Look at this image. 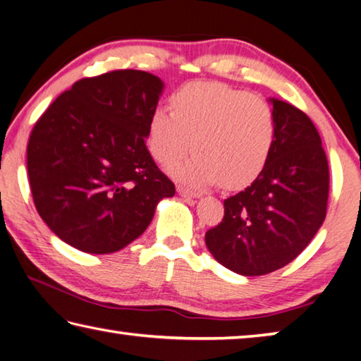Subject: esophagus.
<instances>
[{
  "label": "esophagus",
  "instance_id": "obj_1",
  "mask_svg": "<svg viewBox=\"0 0 361 361\" xmlns=\"http://www.w3.org/2000/svg\"><path fill=\"white\" fill-rule=\"evenodd\" d=\"M176 190H178V194L181 197H188V199H195V197L200 195L199 192H197V190H192V189H189L186 186H178V188H176Z\"/></svg>",
  "mask_w": 361,
  "mask_h": 361
}]
</instances>
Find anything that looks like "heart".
I'll return each instance as SVG.
<instances>
[{"instance_id":"obj_1","label":"heart","mask_w":361,"mask_h":361,"mask_svg":"<svg viewBox=\"0 0 361 361\" xmlns=\"http://www.w3.org/2000/svg\"><path fill=\"white\" fill-rule=\"evenodd\" d=\"M172 111L157 108L148 122V147L161 164L190 150L171 167L194 188L221 183L238 189L263 172L277 139V117L263 98L221 82H189L172 97Z\"/></svg>"}]
</instances>
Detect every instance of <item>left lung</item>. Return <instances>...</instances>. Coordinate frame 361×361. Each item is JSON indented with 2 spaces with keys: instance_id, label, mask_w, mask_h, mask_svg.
<instances>
[{
  "instance_id": "1",
  "label": "left lung",
  "mask_w": 361,
  "mask_h": 361,
  "mask_svg": "<svg viewBox=\"0 0 361 361\" xmlns=\"http://www.w3.org/2000/svg\"><path fill=\"white\" fill-rule=\"evenodd\" d=\"M277 139L263 172L224 200V219L204 235L208 250L227 269L255 277L299 255L326 219L329 162L312 120L272 98Z\"/></svg>"
}]
</instances>
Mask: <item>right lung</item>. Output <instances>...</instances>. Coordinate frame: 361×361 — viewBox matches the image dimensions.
I'll use <instances>...</instances> for the list:
<instances>
[{"label":"right lung","mask_w":361,"mask_h":361,"mask_svg":"<svg viewBox=\"0 0 361 361\" xmlns=\"http://www.w3.org/2000/svg\"><path fill=\"white\" fill-rule=\"evenodd\" d=\"M162 81L140 70L82 78L35 122L26 148L35 209L56 236L86 253L139 238L175 185L145 137Z\"/></svg>","instance_id":"add662e5"}]
</instances>
